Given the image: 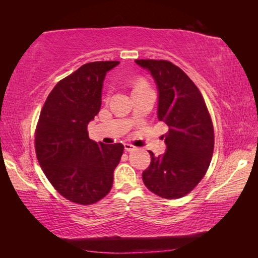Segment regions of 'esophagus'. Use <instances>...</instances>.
Segmentation results:
<instances>
[{
	"label": "esophagus",
	"mask_w": 258,
	"mask_h": 258,
	"mask_svg": "<svg viewBox=\"0 0 258 258\" xmlns=\"http://www.w3.org/2000/svg\"><path fill=\"white\" fill-rule=\"evenodd\" d=\"M124 149H125V151H127V152H132V151L135 150V146H133L132 144L125 143V144H124Z\"/></svg>",
	"instance_id": "obj_1"
}]
</instances>
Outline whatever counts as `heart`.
Instances as JSON below:
<instances>
[{"instance_id":"b5f03b06","label":"heart","mask_w":258,"mask_h":258,"mask_svg":"<svg viewBox=\"0 0 258 258\" xmlns=\"http://www.w3.org/2000/svg\"><path fill=\"white\" fill-rule=\"evenodd\" d=\"M144 89H149V86H147L146 82L143 80H138L134 83V91H140V90H144Z\"/></svg>"}]
</instances>
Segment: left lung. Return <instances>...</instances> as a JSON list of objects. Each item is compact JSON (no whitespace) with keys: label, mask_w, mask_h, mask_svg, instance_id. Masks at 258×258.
Here are the masks:
<instances>
[{"label":"left lung","mask_w":258,"mask_h":258,"mask_svg":"<svg viewBox=\"0 0 258 258\" xmlns=\"http://www.w3.org/2000/svg\"><path fill=\"white\" fill-rule=\"evenodd\" d=\"M157 87V118L168 126L166 150L151 154L142 174L145 186L163 199L175 200L193 189L204 177L214 150V130L200 90L187 75L168 61L136 59ZM164 136V135H163Z\"/></svg>","instance_id":"obj_1"}]
</instances>
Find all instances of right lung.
Segmentation results:
<instances>
[{
	"mask_svg": "<svg viewBox=\"0 0 258 258\" xmlns=\"http://www.w3.org/2000/svg\"><path fill=\"white\" fill-rule=\"evenodd\" d=\"M118 61L92 62L59 81L47 96L35 133L38 163L59 194L90 205L108 194L120 161V143H96L87 125L98 114L103 83Z\"/></svg>",
	"mask_w": 258,
	"mask_h": 258,
	"instance_id": "right-lung-1",
	"label": "right lung"
}]
</instances>
